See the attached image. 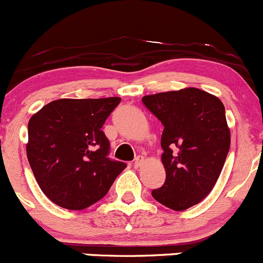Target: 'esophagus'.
I'll return each mask as SVG.
<instances>
[{"instance_id":"34e87169","label":"esophagus","mask_w":263,"mask_h":263,"mask_svg":"<svg viewBox=\"0 0 263 263\" xmlns=\"http://www.w3.org/2000/svg\"><path fill=\"white\" fill-rule=\"evenodd\" d=\"M143 162H144V158H143V157H140V156L137 157V158H135V161H134L135 168H139V167L143 164Z\"/></svg>"}]
</instances>
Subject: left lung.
<instances>
[{
    "instance_id": "8db88e82",
    "label": "left lung",
    "mask_w": 263,
    "mask_h": 263,
    "mask_svg": "<svg viewBox=\"0 0 263 263\" xmlns=\"http://www.w3.org/2000/svg\"><path fill=\"white\" fill-rule=\"evenodd\" d=\"M142 101L164 126L166 181L152 196L182 212L210 194L223 170L231 147L226 109L218 97L195 87L148 95Z\"/></svg>"
}]
</instances>
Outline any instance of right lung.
<instances>
[{"mask_svg":"<svg viewBox=\"0 0 263 263\" xmlns=\"http://www.w3.org/2000/svg\"><path fill=\"white\" fill-rule=\"evenodd\" d=\"M120 101V97L55 100L29 120V163L39 187L58 206H91L126 167L107 157L110 142L101 130Z\"/></svg>","mask_w":263,"mask_h":263,"instance_id":"add662e5","label":"right lung"}]
</instances>
